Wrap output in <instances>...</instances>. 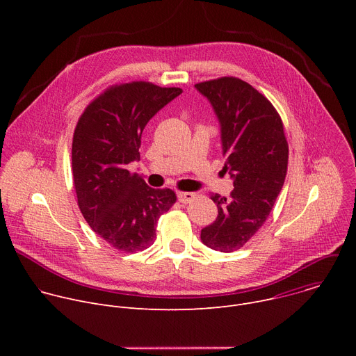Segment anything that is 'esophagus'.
I'll use <instances>...</instances> for the list:
<instances>
[{
    "label": "esophagus",
    "instance_id": "obj_1",
    "mask_svg": "<svg viewBox=\"0 0 356 356\" xmlns=\"http://www.w3.org/2000/svg\"><path fill=\"white\" fill-rule=\"evenodd\" d=\"M177 198L183 204H187V202H191L195 198L194 193H188V191H179L177 193Z\"/></svg>",
    "mask_w": 356,
    "mask_h": 356
}]
</instances>
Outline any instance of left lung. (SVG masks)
Listing matches in <instances>:
<instances>
[{
	"mask_svg": "<svg viewBox=\"0 0 356 356\" xmlns=\"http://www.w3.org/2000/svg\"><path fill=\"white\" fill-rule=\"evenodd\" d=\"M220 120L222 170L234 179L229 198L211 194L218 207L213 224L201 229L211 249L242 248L268 220L287 173L289 145L283 121L270 101L246 81L225 76L195 84Z\"/></svg>",
	"mask_w": 356,
	"mask_h": 356,
	"instance_id": "left-lung-1",
	"label": "left lung"
}]
</instances>
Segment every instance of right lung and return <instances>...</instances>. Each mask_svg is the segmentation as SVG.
I'll use <instances>...</instances> for the list:
<instances>
[{"label":"right lung","instance_id":"1","mask_svg":"<svg viewBox=\"0 0 356 356\" xmlns=\"http://www.w3.org/2000/svg\"><path fill=\"white\" fill-rule=\"evenodd\" d=\"M183 92L149 81L110 86L80 115L73 134L72 172L79 209L91 229L132 253L155 241L156 222L176 202L170 188H152L127 166L139 159L143 128Z\"/></svg>","mask_w":356,"mask_h":356}]
</instances>
